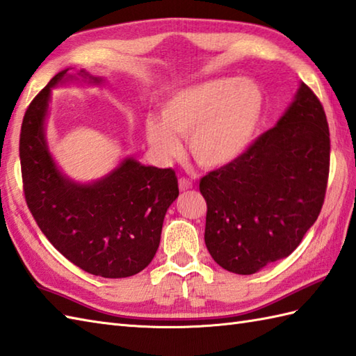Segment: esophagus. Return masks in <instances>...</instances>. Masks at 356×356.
Masks as SVG:
<instances>
[{"label":"esophagus","instance_id":"1","mask_svg":"<svg viewBox=\"0 0 356 356\" xmlns=\"http://www.w3.org/2000/svg\"><path fill=\"white\" fill-rule=\"evenodd\" d=\"M178 187H179V191H181V192H186V191H188V188H192V187H193V184H192V181H191V179H187V178H179V181H178Z\"/></svg>","mask_w":356,"mask_h":356}]
</instances>
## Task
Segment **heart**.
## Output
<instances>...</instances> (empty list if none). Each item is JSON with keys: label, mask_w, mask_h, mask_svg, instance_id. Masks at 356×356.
Instances as JSON below:
<instances>
[{"label": "heart", "mask_w": 356, "mask_h": 356, "mask_svg": "<svg viewBox=\"0 0 356 356\" xmlns=\"http://www.w3.org/2000/svg\"><path fill=\"white\" fill-rule=\"evenodd\" d=\"M264 92L251 81L218 77L181 88L164 102L161 118L147 117L145 134L152 151L177 158L188 140L195 161L205 169L236 163L248 151L264 117Z\"/></svg>", "instance_id": "1"}]
</instances>
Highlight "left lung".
I'll use <instances>...</instances> for the list:
<instances>
[{"label": "left lung", "instance_id": "left-lung-1", "mask_svg": "<svg viewBox=\"0 0 356 356\" xmlns=\"http://www.w3.org/2000/svg\"><path fill=\"white\" fill-rule=\"evenodd\" d=\"M329 154L326 114L300 82L274 128L238 161L201 179L207 201L204 241L213 260L250 275L288 257L320 215Z\"/></svg>", "mask_w": 356, "mask_h": 356}]
</instances>
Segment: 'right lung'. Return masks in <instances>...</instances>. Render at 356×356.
Listing matches in <instances>:
<instances>
[{
  "label": "right lung",
  "mask_w": 356,
  "mask_h": 356,
  "mask_svg": "<svg viewBox=\"0 0 356 356\" xmlns=\"http://www.w3.org/2000/svg\"><path fill=\"white\" fill-rule=\"evenodd\" d=\"M59 71L24 115L19 158L24 193L36 224L53 247L83 271L123 279L143 271L160 245L165 211L178 198L172 169L123 156L97 179L65 175L47 141L51 90L65 85H104L86 70Z\"/></svg>",
  "instance_id": "right-lung-1"
}]
</instances>
